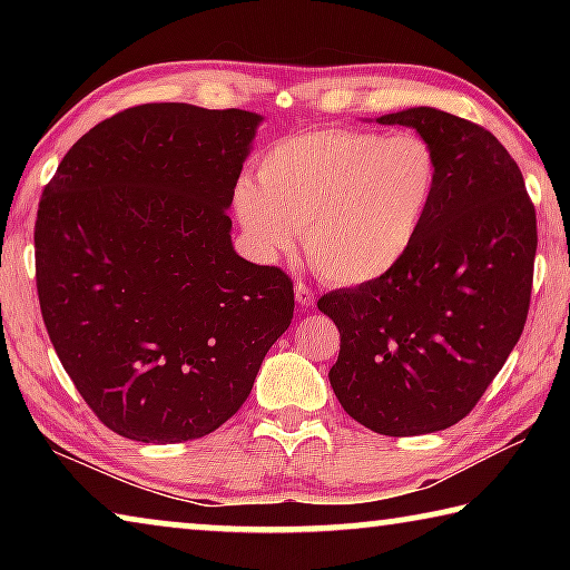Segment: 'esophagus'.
Instances as JSON below:
<instances>
[{
	"instance_id": "34e87169",
	"label": "esophagus",
	"mask_w": 570,
	"mask_h": 570,
	"mask_svg": "<svg viewBox=\"0 0 570 570\" xmlns=\"http://www.w3.org/2000/svg\"><path fill=\"white\" fill-rule=\"evenodd\" d=\"M294 294H296V304L302 306V308H312L314 306V292L306 284L298 282L296 288H294Z\"/></svg>"
}]
</instances>
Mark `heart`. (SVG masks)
<instances>
[{
    "instance_id": "b5f03b06",
    "label": "heart",
    "mask_w": 570,
    "mask_h": 570,
    "mask_svg": "<svg viewBox=\"0 0 570 570\" xmlns=\"http://www.w3.org/2000/svg\"><path fill=\"white\" fill-rule=\"evenodd\" d=\"M438 156L422 135L320 128L286 135L240 183L234 208L258 254L292 250L334 284L387 276L410 254L438 188Z\"/></svg>"
}]
</instances>
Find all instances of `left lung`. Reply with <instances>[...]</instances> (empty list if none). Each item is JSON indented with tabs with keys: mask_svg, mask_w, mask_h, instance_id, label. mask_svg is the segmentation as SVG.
<instances>
[{
	"mask_svg": "<svg viewBox=\"0 0 570 570\" xmlns=\"http://www.w3.org/2000/svg\"><path fill=\"white\" fill-rule=\"evenodd\" d=\"M377 122L430 142L435 198L397 268L316 306L340 326L330 382L344 412L380 435H428L468 417L523 334L535 206L518 163L482 125L435 108Z\"/></svg>",
	"mask_w": 570,
	"mask_h": 570,
	"instance_id": "1",
	"label": "left lung"
}]
</instances>
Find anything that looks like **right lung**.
<instances>
[{
    "label": "right lung",
    "mask_w": 570,
    "mask_h": 570,
    "mask_svg": "<svg viewBox=\"0 0 570 570\" xmlns=\"http://www.w3.org/2000/svg\"><path fill=\"white\" fill-rule=\"evenodd\" d=\"M256 112L135 105L67 150L35 220L42 322L105 428L186 442L234 417L294 316V282L230 246Z\"/></svg>",
    "instance_id": "right-lung-1"
}]
</instances>
